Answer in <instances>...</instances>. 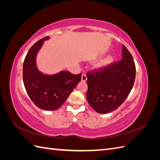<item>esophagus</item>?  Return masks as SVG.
<instances>
[{
	"label": "esophagus",
	"mask_w": 160,
	"mask_h": 160,
	"mask_svg": "<svg viewBox=\"0 0 160 160\" xmlns=\"http://www.w3.org/2000/svg\"><path fill=\"white\" fill-rule=\"evenodd\" d=\"M87 79H88V77H87V75L85 73H83L81 76V80L82 81H86Z\"/></svg>",
	"instance_id": "1"
}]
</instances>
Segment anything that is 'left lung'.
Returning a JSON list of instances; mask_svg holds the SVG:
<instances>
[{
	"label": "left lung",
	"mask_w": 160,
	"mask_h": 160,
	"mask_svg": "<svg viewBox=\"0 0 160 160\" xmlns=\"http://www.w3.org/2000/svg\"><path fill=\"white\" fill-rule=\"evenodd\" d=\"M122 59L87 73V99L96 112L108 113L122 105L132 90L135 65L132 54L123 45Z\"/></svg>",
	"instance_id": "left-lung-1"
}]
</instances>
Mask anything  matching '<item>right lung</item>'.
<instances>
[{
    "mask_svg": "<svg viewBox=\"0 0 160 160\" xmlns=\"http://www.w3.org/2000/svg\"><path fill=\"white\" fill-rule=\"evenodd\" d=\"M45 37L35 42L28 51L23 62V83L30 99L38 108L47 111L59 109L81 80V73L72 74L61 71L55 75H45L38 70L36 57Z\"/></svg>",
    "mask_w": 160,
    "mask_h": 160,
    "instance_id": "1",
    "label": "right lung"
}]
</instances>
